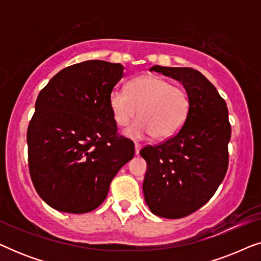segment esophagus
I'll return each mask as SVG.
<instances>
[{
	"label": "esophagus",
	"instance_id": "1",
	"mask_svg": "<svg viewBox=\"0 0 261 261\" xmlns=\"http://www.w3.org/2000/svg\"><path fill=\"white\" fill-rule=\"evenodd\" d=\"M140 149H141V145L138 144V142H135V154H139Z\"/></svg>",
	"mask_w": 261,
	"mask_h": 261
}]
</instances>
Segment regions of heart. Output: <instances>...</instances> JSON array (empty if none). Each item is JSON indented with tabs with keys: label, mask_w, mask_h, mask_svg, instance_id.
I'll use <instances>...</instances> for the list:
<instances>
[{
	"label": "heart",
	"mask_w": 261,
	"mask_h": 261,
	"mask_svg": "<svg viewBox=\"0 0 261 261\" xmlns=\"http://www.w3.org/2000/svg\"><path fill=\"white\" fill-rule=\"evenodd\" d=\"M109 107L117 126L124 127L138 115L139 119L126 130L128 137L144 139L154 134L156 139H169L184 126L190 112L188 91L155 74L132 80L127 90L113 89Z\"/></svg>",
	"instance_id": "heart-1"
}]
</instances>
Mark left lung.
<instances>
[{"label": "left lung", "instance_id": "obj_1", "mask_svg": "<svg viewBox=\"0 0 261 261\" xmlns=\"http://www.w3.org/2000/svg\"><path fill=\"white\" fill-rule=\"evenodd\" d=\"M151 71L179 81L190 97L181 129L140 151L147 163L142 189L149 210L164 219H181L204 205L226 176L231 133L228 108L197 70L155 65Z\"/></svg>", "mask_w": 261, "mask_h": 261}]
</instances>
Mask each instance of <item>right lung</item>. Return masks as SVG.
Listing matches in <instances>:
<instances>
[{"instance_id":"obj_1","label":"right lung","mask_w":261,"mask_h":261,"mask_svg":"<svg viewBox=\"0 0 261 261\" xmlns=\"http://www.w3.org/2000/svg\"><path fill=\"white\" fill-rule=\"evenodd\" d=\"M123 76L121 64L87 60L65 67L39 92L27 130L28 167L35 190L53 209H96L134 156V142L117 133L109 107Z\"/></svg>"}]
</instances>
